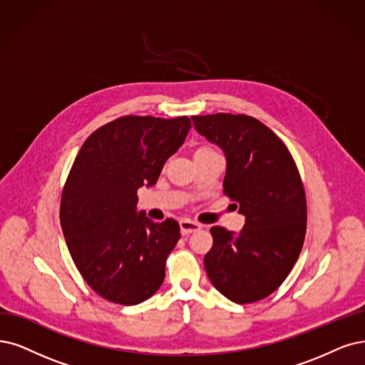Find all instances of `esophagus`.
Here are the masks:
<instances>
[{"label":"esophagus","instance_id":"34e87169","mask_svg":"<svg viewBox=\"0 0 365 365\" xmlns=\"http://www.w3.org/2000/svg\"><path fill=\"white\" fill-rule=\"evenodd\" d=\"M179 225H180L182 235H191V233H194V232H197V230H200V228H201V224L194 222L191 220H180Z\"/></svg>","mask_w":365,"mask_h":365}]
</instances>
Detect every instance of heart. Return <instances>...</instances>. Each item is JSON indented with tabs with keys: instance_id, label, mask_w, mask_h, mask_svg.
<instances>
[{
	"instance_id": "heart-1",
	"label": "heart",
	"mask_w": 365,
	"mask_h": 365,
	"mask_svg": "<svg viewBox=\"0 0 365 365\" xmlns=\"http://www.w3.org/2000/svg\"><path fill=\"white\" fill-rule=\"evenodd\" d=\"M206 152H213V150L209 147H200L195 153H206Z\"/></svg>"
}]
</instances>
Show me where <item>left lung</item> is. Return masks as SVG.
<instances>
[{"instance_id": "obj_1", "label": "left lung", "mask_w": 365, "mask_h": 365, "mask_svg": "<svg viewBox=\"0 0 365 365\" xmlns=\"http://www.w3.org/2000/svg\"><path fill=\"white\" fill-rule=\"evenodd\" d=\"M192 121L224 152V192L245 217L237 235L210 228L207 277L236 304L260 301L287 278L304 245L307 201L299 171L284 143L254 117L220 113L194 115Z\"/></svg>"}]
</instances>
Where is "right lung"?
I'll use <instances>...</instances> for the list:
<instances>
[{
    "instance_id": "add662e5",
    "label": "right lung",
    "mask_w": 365,
    "mask_h": 365,
    "mask_svg": "<svg viewBox=\"0 0 365 365\" xmlns=\"http://www.w3.org/2000/svg\"><path fill=\"white\" fill-rule=\"evenodd\" d=\"M190 129L187 117H120L94 130L75 158L60 222L79 274L106 301L137 305L164 282L180 227L148 220L137 191L158 182Z\"/></svg>"
}]
</instances>
